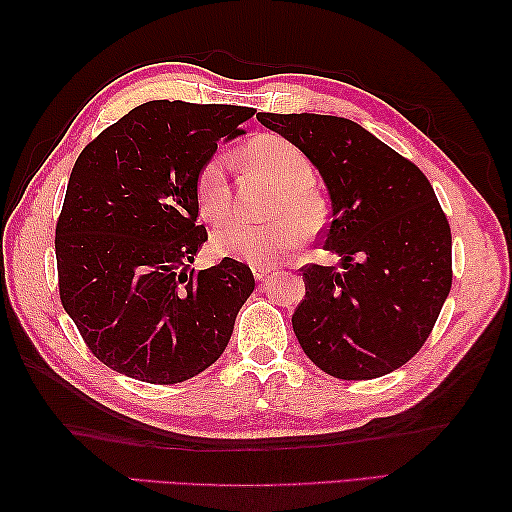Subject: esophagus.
Masks as SVG:
<instances>
[{"label":"esophagus","instance_id":"1","mask_svg":"<svg viewBox=\"0 0 512 512\" xmlns=\"http://www.w3.org/2000/svg\"><path fill=\"white\" fill-rule=\"evenodd\" d=\"M253 275H255L257 281H264V279L270 277V270H268V268H262V266H255V268H253Z\"/></svg>","mask_w":512,"mask_h":512}]
</instances>
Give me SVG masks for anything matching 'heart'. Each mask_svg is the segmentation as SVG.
I'll return each instance as SVG.
<instances>
[{
	"label": "heart",
	"instance_id": "b5f03b06",
	"mask_svg": "<svg viewBox=\"0 0 512 512\" xmlns=\"http://www.w3.org/2000/svg\"><path fill=\"white\" fill-rule=\"evenodd\" d=\"M244 158L279 187L270 213L281 217L268 224H250L235 217L215 228L211 242L217 255L264 268L295 250L303 235L301 225L306 231H314L321 224L323 204L310 189L314 180L310 160L286 138L275 134L257 136L248 143ZM195 198L206 220H222L231 213L233 189L224 156L215 154L200 167Z\"/></svg>",
	"mask_w": 512,
	"mask_h": 512
}]
</instances>
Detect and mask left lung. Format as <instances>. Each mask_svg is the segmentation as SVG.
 I'll return each instance as SVG.
<instances>
[{
	"mask_svg": "<svg viewBox=\"0 0 512 512\" xmlns=\"http://www.w3.org/2000/svg\"><path fill=\"white\" fill-rule=\"evenodd\" d=\"M257 121L308 156L328 187L323 248L303 266L292 330L310 361L343 380L405 365L429 339L451 290V228L427 176L350 118L266 114Z\"/></svg>",
	"mask_w": 512,
	"mask_h": 512,
	"instance_id": "obj_1",
	"label": "left lung"
}]
</instances>
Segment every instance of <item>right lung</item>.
I'll list each match as a JSON object with an SVG mask.
<instances>
[{"instance_id":"add662e5","label":"right lung","mask_w":512,"mask_h":512,"mask_svg":"<svg viewBox=\"0 0 512 512\" xmlns=\"http://www.w3.org/2000/svg\"><path fill=\"white\" fill-rule=\"evenodd\" d=\"M253 114L149 101L76 158L54 237L59 295L85 345L118 374L173 385L226 350L255 279L231 257L191 268L209 239L195 180Z\"/></svg>"}]
</instances>
